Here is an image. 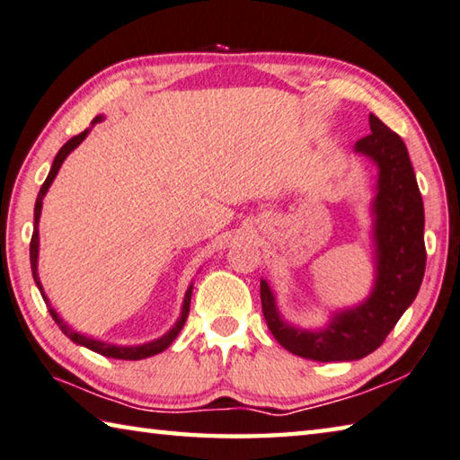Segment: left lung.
I'll use <instances>...</instances> for the list:
<instances>
[{
    "label": "left lung",
    "mask_w": 460,
    "mask_h": 460,
    "mask_svg": "<svg viewBox=\"0 0 460 460\" xmlns=\"http://www.w3.org/2000/svg\"><path fill=\"white\" fill-rule=\"evenodd\" d=\"M370 130L354 146L380 171L374 199L376 281L370 297L333 315L323 330L307 332L281 320L273 291L261 279L263 317L273 338L291 354L317 362L360 360L380 348L414 302L427 267L424 205L406 145L374 114Z\"/></svg>",
    "instance_id": "1"
}]
</instances>
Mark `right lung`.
<instances>
[{
  "mask_svg": "<svg viewBox=\"0 0 460 460\" xmlns=\"http://www.w3.org/2000/svg\"><path fill=\"white\" fill-rule=\"evenodd\" d=\"M102 120V116H96L94 120H92V124H96ZM88 128L84 132H80V135L72 137L68 143H66L60 150H58V155L54 158L52 163V169H49L48 172V179L44 181V185H41L40 193H38V199H36V207H33V233H31V241H30V263H31V275H33V281H36V286L40 289L41 297H44V302L48 305V312L49 315L54 317V322L58 323V328H60L66 336H68L74 344L78 346H84L88 349H92V352L96 354H102L106 358H116V360H143V358H148V356H155V354H161L163 349L169 348L172 344V340L179 336V332L182 330V325H185L187 322V315H189V305H190V296H193V286H190L187 289L185 294V302H182V312H181V317L179 322L172 325V328L164 333L163 338H158L155 341H148V344H140V346H114V344H106V341H100V340H94V338H88L84 336V333H78L76 330H72L68 323H66L60 315L56 314V310L52 305H49V299L44 296V289H41V283H40V278H38V221H40V213H41V199L46 197L49 185H52V181L56 179L58 171H60V166L64 163V158L68 156L74 148H76L82 140L86 138L88 135Z\"/></svg>",
  "mask_w": 460,
  "mask_h": 460,
  "instance_id": "right-lung-1",
  "label": "right lung"
}]
</instances>
